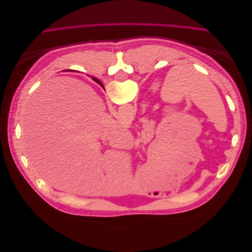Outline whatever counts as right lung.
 Listing matches in <instances>:
<instances>
[{
  "mask_svg": "<svg viewBox=\"0 0 252 252\" xmlns=\"http://www.w3.org/2000/svg\"><path fill=\"white\" fill-rule=\"evenodd\" d=\"M94 81H95V82H97V81H98V80H97V79H94Z\"/></svg>",
  "mask_w": 252,
  "mask_h": 252,
  "instance_id": "obj_1",
  "label": "right lung"
}]
</instances>
